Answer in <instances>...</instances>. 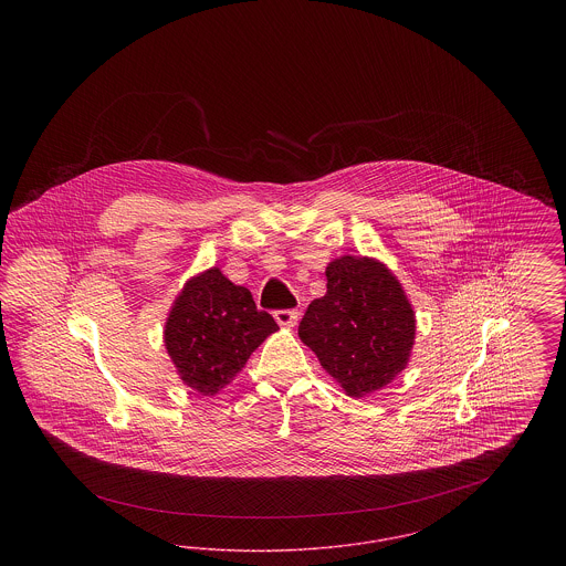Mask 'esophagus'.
<instances>
[{"mask_svg": "<svg viewBox=\"0 0 566 566\" xmlns=\"http://www.w3.org/2000/svg\"><path fill=\"white\" fill-rule=\"evenodd\" d=\"M273 318H275V323L284 326V328H293L296 321H298V312H295V310H277L273 314Z\"/></svg>", "mask_w": 566, "mask_h": 566, "instance_id": "esophagus-1", "label": "esophagus"}]
</instances>
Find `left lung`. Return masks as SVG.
Wrapping results in <instances>:
<instances>
[{"instance_id":"left-lung-1","label":"left lung","mask_w":566,"mask_h":566,"mask_svg":"<svg viewBox=\"0 0 566 566\" xmlns=\"http://www.w3.org/2000/svg\"><path fill=\"white\" fill-rule=\"evenodd\" d=\"M324 273L326 295L310 303L298 337L344 392L360 399L407 367L416 312L397 275L377 259L344 254Z\"/></svg>"}]
</instances>
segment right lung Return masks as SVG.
<instances>
[{"mask_svg": "<svg viewBox=\"0 0 566 566\" xmlns=\"http://www.w3.org/2000/svg\"><path fill=\"white\" fill-rule=\"evenodd\" d=\"M275 331V321L256 310L245 286L210 268L187 280L176 296L163 342L180 379L195 392L214 397Z\"/></svg>", "mask_w": 566, "mask_h": 566, "instance_id": "obj_1", "label": "right lung"}]
</instances>
